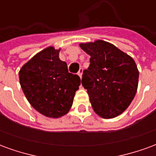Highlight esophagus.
Listing matches in <instances>:
<instances>
[{"mask_svg": "<svg viewBox=\"0 0 156 156\" xmlns=\"http://www.w3.org/2000/svg\"><path fill=\"white\" fill-rule=\"evenodd\" d=\"M83 71V68H80V69H79V71H78V75L79 76V77H80V78H82Z\"/></svg>", "mask_w": 156, "mask_h": 156, "instance_id": "obj_1", "label": "esophagus"}]
</instances>
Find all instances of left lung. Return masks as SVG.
I'll return each instance as SVG.
<instances>
[{"label":"left lung","mask_w":156,"mask_h":156,"mask_svg":"<svg viewBox=\"0 0 156 156\" xmlns=\"http://www.w3.org/2000/svg\"><path fill=\"white\" fill-rule=\"evenodd\" d=\"M80 48L90 55V65L83 71L82 84L94 112L104 119L121 115L137 91L139 71L134 59L102 40L81 43Z\"/></svg>","instance_id":"8db88e82"}]
</instances>
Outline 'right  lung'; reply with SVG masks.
Masks as SVG:
<instances>
[{"label": "right lung", "instance_id": "obj_1", "mask_svg": "<svg viewBox=\"0 0 156 156\" xmlns=\"http://www.w3.org/2000/svg\"><path fill=\"white\" fill-rule=\"evenodd\" d=\"M60 49L42 50L22 66L19 79L22 91L37 111L59 118L71 108L81 79L68 73V65L59 59Z\"/></svg>", "mask_w": 156, "mask_h": 156}]
</instances>
